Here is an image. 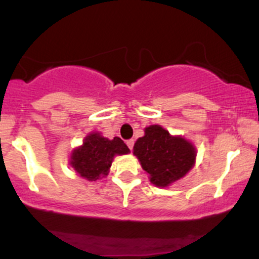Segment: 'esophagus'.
I'll return each instance as SVG.
<instances>
[{
    "mask_svg": "<svg viewBox=\"0 0 259 259\" xmlns=\"http://www.w3.org/2000/svg\"><path fill=\"white\" fill-rule=\"evenodd\" d=\"M134 144H135V141H134V139H130V140H127V141H126V145H127V147H129L130 150H133V147H134Z\"/></svg>",
    "mask_w": 259,
    "mask_h": 259,
    "instance_id": "34e87169",
    "label": "esophagus"
}]
</instances>
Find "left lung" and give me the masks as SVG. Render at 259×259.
I'll return each mask as SVG.
<instances>
[{
  "instance_id": "8db88e82",
  "label": "left lung",
  "mask_w": 259,
  "mask_h": 259,
  "mask_svg": "<svg viewBox=\"0 0 259 259\" xmlns=\"http://www.w3.org/2000/svg\"><path fill=\"white\" fill-rule=\"evenodd\" d=\"M142 169L150 174L151 183L164 187L179 180L192 168L196 158L195 147L179 136H171L159 125L145 129V136L134 146Z\"/></svg>"
}]
</instances>
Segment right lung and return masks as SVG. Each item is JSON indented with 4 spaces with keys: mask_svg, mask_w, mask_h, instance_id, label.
<instances>
[{
    "mask_svg": "<svg viewBox=\"0 0 259 259\" xmlns=\"http://www.w3.org/2000/svg\"><path fill=\"white\" fill-rule=\"evenodd\" d=\"M125 153H129V148L123 140H108L95 133L86 136L82 146L73 151L70 164L85 179L97 180L108 173L115 154Z\"/></svg>",
    "mask_w": 259,
    "mask_h": 259,
    "instance_id": "1",
    "label": "right lung"
}]
</instances>
